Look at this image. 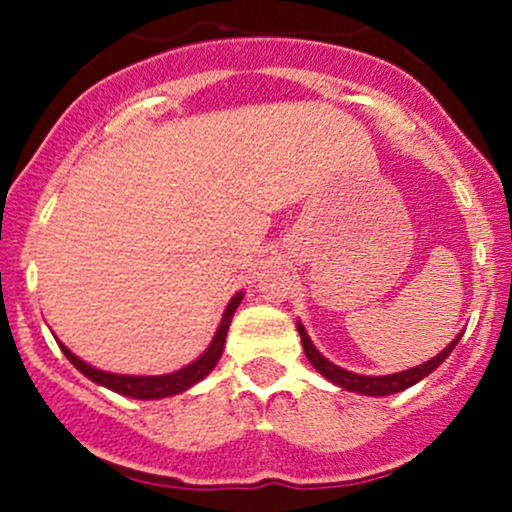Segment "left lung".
Wrapping results in <instances>:
<instances>
[{"label": "left lung", "mask_w": 512, "mask_h": 512, "mask_svg": "<svg viewBox=\"0 0 512 512\" xmlns=\"http://www.w3.org/2000/svg\"><path fill=\"white\" fill-rule=\"evenodd\" d=\"M298 334H301V342H303V349H305V356H308V361L313 363V366L320 370V373L325 375L327 380H332L334 385L344 387V390H349V392H361V395H370V397L395 395V392L407 390V387H411L414 383H419V380H424L428 373H433V370H436L440 363H443L445 358L452 354V349H455L457 342H460V337H457L455 342H450L448 346H445V349L440 351L436 358H431V361L421 363V366L402 370V373L378 375V378H373V375L349 373V370L334 366V363L327 361V358L315 349L313 342H310V337H308V334H305L303 325H298Z\"/></svg>", "instance_id": "obj_1"}]
</instances>
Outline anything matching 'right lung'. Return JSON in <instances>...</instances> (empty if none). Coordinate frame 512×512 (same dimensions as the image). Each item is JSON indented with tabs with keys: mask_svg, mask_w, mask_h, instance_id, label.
<instances>
[{
	"mask_svg": "<svg viewBox=\"0 0 512 512\" xmlns=\"http://www.w3.org/2000/svg\"><path fill=\"white\" fill-rule=\"evenodd\" d=\"M240 301H243V293H238V296L233 298L231 303H228L226 313H223V320L219 325V332H216L214 342H211L209 349L204 351V354L199 356L195 363H190V366L175 370V373H170V375H115V373H105V370L88 366V363L81 361L79 356H74L72 351H69L64 344H60V349H62V354L74 363V368H79L88 380H93V383L108 387V390H113V392H120V395H125V397L161 399V397L178 395V392L187 390V387L199 383V380H202L204 375H209L211 368L216 366V361H219L221 354H223V344H226L228 325H231V317H233V313H236Z\"/></svg>",
	"mask_w": 512,
	"mask_h": 512,
	"instance_id": "obj_1",
	"label": "right lung"
}]
</instances>
